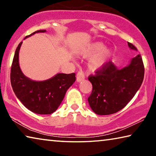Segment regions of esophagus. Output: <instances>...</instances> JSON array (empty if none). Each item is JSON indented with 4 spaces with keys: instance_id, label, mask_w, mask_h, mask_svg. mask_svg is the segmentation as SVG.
<instances>
[{
    "instance_id": "obj_1",
    "label": "esophagus",
    "mask_w": 156,
    "mask_h": 156,
    "mask_svg": "<svg viewBox=\"0 0 156 156\" xmlns=\"http://www.w3.org/2000/svg\"><path fill=\"white\" fill-rule=\"evenodd\" d=\"M84 79V74L82 71H79L78 72L77 76H76V80L77 82H81Z\"/></svg>"
}]
</instances>
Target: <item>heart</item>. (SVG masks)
Returning a JSON list of instances; mask_svg holds the SVG:
<instances>
[{
	"mask_svg": "<svg viewBox=\"0 0 156 156\" xmlns=\"http://www.w3.org/2000/svg\"><path fill=\"white\" fill-rule=\"evenodd\" d=\"M112 54V49L105 47V44L101 42L92 43L82 51V54L84 56L94 54L88 61L89 69L92 72L102 69L107 65Z\"/></svg>",
	"mask_w": 156,
	"mask_h": 156,
	"instance_id": "heart-1",
	"label": "heart"
}]
</instances>
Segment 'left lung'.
I'll return each mask as SVG.
<instances>
[{
	"label": "left lung",
	"mask_w": 156,
	"mask_h": 156,
	"mask_svg": "<svg viewBox=\"0 0 156 156\" xmlns=\"http://www.w3.org/2000/svg\"><path fill=\"white\" fill-rule=\"evenodd\" d=\"M131 49L136 47L128 42ZM144 67L140 54L123 68H118L112 61L90 75L92 92L88 98L89 106L98 115H109L122 109L133 98L143 82Z\"/></svg>",
	"instance_id": "left-lung-1"
}]
</instances>
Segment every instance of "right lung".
Returning a JSON list of instances; mask_svg holds the SVG:
<instances>
[{
    "label": "right lung",
    "instance_id": "obj_1",
    "mask_svg": "<svg viewBox=\"0 0 156 156\" xmlns=\"http://www.w3.org/2000/svg\"><path fill=\"white\" fill-rule=\"evenodd\" d=\"M38 30L36 33L45 32ZM23 42L16 49L11 68L10 80L13 91L23 105L31 112L38 114H51L56 112L65 96L67 89L76 81V73H57L54 77L44 81H35L23 74L21 71L18 56Z\"/></svg>",
    "mask_w": 156,
    "mask_h": 156
}]
</instances>
